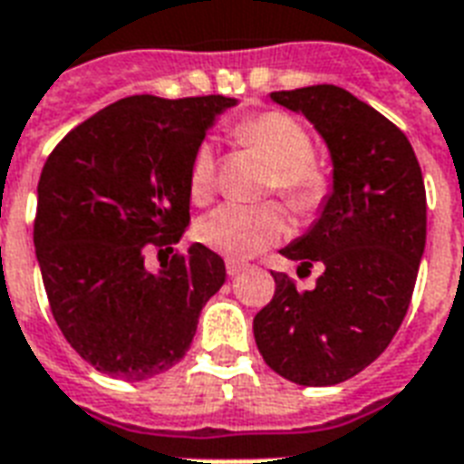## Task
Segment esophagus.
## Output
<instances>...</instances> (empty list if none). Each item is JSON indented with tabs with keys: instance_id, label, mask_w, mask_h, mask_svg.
Returning a JSON list of instances; mask_svg holds the SVG:
<instances>
[{
	"instance_id": "34e87169",
	"label": "esophagus",
	"mask_w": 464,
	"mask_h": 464,
	"mask_svg": "<svg viewBox=\"0 0 464 464\" xmlns=\"http://www.w3.org/2000/svg\"><path fill=\"white\" fill-rule=\"evenodd\" d=\"M243 270H247L246 263H238V260H228V263H226V272H228V277H236V275H240Z\"/></svg>"
}]
</instances>
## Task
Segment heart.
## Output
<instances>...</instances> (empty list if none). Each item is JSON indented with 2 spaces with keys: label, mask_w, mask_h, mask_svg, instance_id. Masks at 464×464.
I'll list each match as a JSON object with an SVG mask.
<instances>
[{
  "label": "heart",
  "mask_w": 464,
  "mask_h": 464,
  "mask_svg": "<svg viewBox=\"0 0 464 464\" xmlns=\"http://www.w3.org/2000/svg\"><path fill=\"white\" fill-rule=\"evenodd\" d=\"M236 138L263 155L272 168L270 189H277L299 217H314L331 197L334 179L326 165L314 160V140L302 121L287 111H263L240 121ZM217 185V158L208 146L197 150L189 168L192 199H207ZM197 236L207 247L231 260H246L287 236V217L279 204H224L201 218Z\"/></svg>",
  "instance_id": "obj_1"
}]
</instances>
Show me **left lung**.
<instances>
[{"label": "left lung", "mask_w": 464, "mask_h": 464, "mask_svg": "<svg viewBox=\"0 0 464 464\" xmlns=\"http://www.w3.org/2000/svg\"><path fill=\"white\" fill-rule=\"evenodd\" d=\"M331 150L334 192L318 221L282 250L314 289L272 272L275 296L253 318L260 355L285 380L331 387L380 358L401 326L426 247V187L409 138L335 84L272 92Z\"/></svg>", "instance_id": "left-lung-1"}]
</instances>
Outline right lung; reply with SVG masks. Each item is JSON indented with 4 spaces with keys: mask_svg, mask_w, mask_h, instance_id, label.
<instances>
[{
    "mask_svg": "<svg viewBox=\"0 0 464 464\" xmlns=\"http://www.w3.org/2000/svg\"><path fill=\"white\" fill-rule=\"evenodd\" d=\"M224 94L119 99L70 130L38 179L35 257L53 318L94 370L143 382L192 345L201 306L226 282L201 243L146 267L189 226V168Z\"/></svg>",
    "mask_w": 464,
    "mask_h": 464,
    "instance_id": "obj_1",
    "label": "right lung"
}]
</instances>
